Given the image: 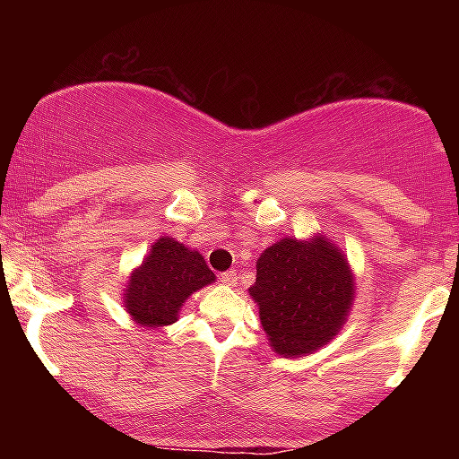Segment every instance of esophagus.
I'll use <instances>...</instances> for the list:
<instances>
[{"mask_svg":"<svg viewBox=\"0 0 459 459\" xmlns=\"http://www.w3.org/2000/svg\"><path fill=\"white\" fill-rule=\"evenodd\" d=\"M219 280L223 281L225 286H236L238 284V273L231 269V272H223L221 275H219Z\"/></svg>","mask_w":459,"mask_h":459,"instance_id":"34e87169","label":"esophagus"}]
</instances>
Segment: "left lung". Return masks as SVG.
<instances>
[{
    "mask_svg": "<svg viewBox=\"0 0 459 459\" xmlns=\"http://www.w3.org/2000/svg\"><path fill=\"white\" fill-rule=\"evenodd\" d=\"M353 294L347 256L324 236L281 238L263 250L250 286L269 344L281 357L309 355L328 344L347 322Z\"/></svg>",
    "mask_w": 459,
    "mask_h": 459,
    "instance_id": "1",
    "label": "left lung"
}]
</instances>
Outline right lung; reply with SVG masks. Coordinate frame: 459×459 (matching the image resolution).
<instances>
[{
  "label": "right lung",
  "mask_w": 459,
  "mask_h": 459,
  "mask_svg": "<svg viewBox=\"0 0 459 459\" xmlns=\"http://www.w3.org/2000/svg\"><path fill=\"white\" fill-rule=\"evenodd\" d=\"M211 281H215V273L198 250L162 236L150 247L142 265L129 275L123 303L135 324L162 328L178 322L186 299Z\"/></svg>",
  "instance_id": "right-lung-1"
}]
</instances>
